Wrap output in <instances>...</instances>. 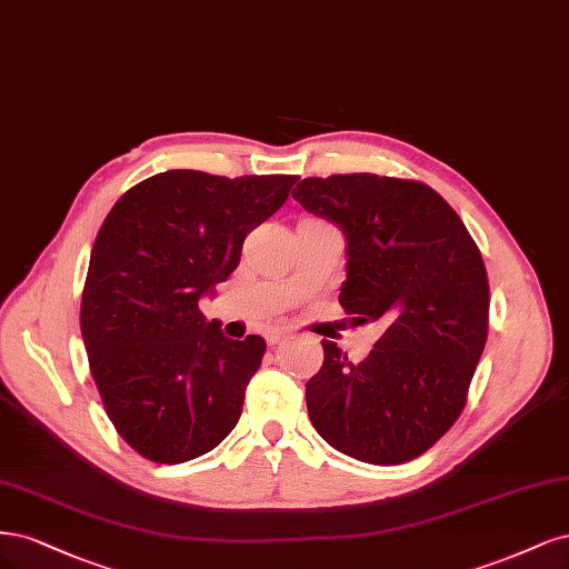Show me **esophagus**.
<instances>
[{
    "mask_svg": "<svg viewBox=\"0 0 569 569\" xmlns=\"http://www.w3.org/2000/svg\"><path fill=\"white\" fill-rule=\"evenodd\" d=\"M286 338H290L288 328H273V331L267 333V342H269V345H279V342H283Z\"/></svg>",
    "mask_w": 569,
    "mask_h": 569,
    "instance_id": "34e87169",
    "label": "esophagus"
}]
</instances>
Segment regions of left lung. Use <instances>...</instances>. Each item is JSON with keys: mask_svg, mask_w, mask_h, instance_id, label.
I'll return each instance as SVG.
<instances>
[{"mask_svg": "<svg viewBox=\"0 0 569 569\" xmlns=\"http://www.w3.org/2000/svg\"><path fill=\"white\" fill-rule=\"evenodd\" d=\"M292 198L345 236L340 305L355 323L380 321L373 352L352 363L323 340L309 378L311 426L363 463L397 466L428 451L466 407L489 319L482 254L428 184L378 174L307 177Z\"/></svg>", "mask_w": 569, "mask_h": 569, "instance_id": "obj_1", "label": "left lung"}]
</instances>
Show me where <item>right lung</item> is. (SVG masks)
Returning a JSON list of instances; mask_svg holds the SVG:
<instances>
[{
	"mask_svg": "<svg viewBox=\"0 0 569 569\" xmlns=\"http://www.w3.org/2000/svg\"><path fill=\"white\" fill-rule=\"evenodd\" d=\"M296 181L168 170L132 187L103 219L82 292V340L108 418L149 461L203 456L241 418L267 345L227 338L198 302L231 277L248 231Z\"/></svg>",
	"mask_w": 569,
	"mask_h": 569,
	"instance_id": "1",
	"label": "right lung"
}]
</instances>
